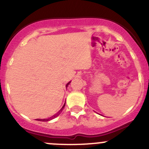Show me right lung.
<instances>
[{
  "label": "right lung",
  "instance_id": "obj_1",
  "mask_svg": "<svg viewBox=\"0 0 149 149\" xmlns=\"http://www.w3.org/2000/svg\"><path fill=\"white\" fill-rule=\"evenodd\" d=\"M70 82H68V83L67 84V85H66V87H67V86H68V85L69 84H70ZM65 105V103L64 104V105H63V108H62L61 109H60V111H59V112H57V113H56V114H54V116H52V117L49 118V119H37V120H38V121H41V122H48V121H50V120H52V119H54V118H55V117H57V116H58L59 115H60V113H61L62 111H63V108H64Z\"/></svg>",
  "mask_w": 149,
  "mask_h": 149
}]
</instances>
